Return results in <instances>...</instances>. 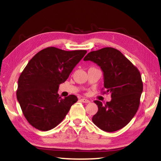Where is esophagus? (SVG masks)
<instances>
[{
	"mask_svg": "<svg viewBox=\"0 0 161 161\" xmlns=\"http://www.w3.org/2000/svg\"><path fill=\"white\" fill-rule=\"evenodd\" d=\"M81 101L83 102V103H90V101L88 100V99H86V98H81Z\"/></svg>",
	"mask_w": 161,
	"mask_h": 161,
	"instance_id": "obj_1",
	"label": "esophagus"
}]
</instances>
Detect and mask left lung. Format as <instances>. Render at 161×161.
Instances as JSON below:
<instances>
[{
    "label": "left lung",
    "mask_w": 161,
    "mask_h": 161,
    "mask_svg": "<svg viewBox=\"0 0 161 161\" xmlns=\"http://www.w3.org/2000/svg\"><path fill=\"white\" fill-rule=\"evenodd\" d=\"M100 67L104 87L111 93V101L103 105L95 101L98 112L92 121L101 130L113 132L129 123L138 110L143 92L141 74L122 53L106 47L89 53L84 58Z\"/></svg>",
    "instance_id": "1"
}]
</instances>
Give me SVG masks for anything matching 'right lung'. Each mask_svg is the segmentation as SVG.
Listing matches in <instances>:
<instances>
[{
  "mask_svg": "<svg viewBox=\"0 0 161 161\" xmlns=\"http://www.w3.org/2000/svg\"><path fill=\"white\" fill-rule=\"evenodd\" d=\"M86 53L85 50L48 47L29 61L19 77L17 98L25 118L36 129L55 127L77 101L75 95L62 98L58 91Z\"/></svg>",
  "mask_w": 161,
  "mask_h": 161,
  "instance_id": "1",
  "label": "right lung"
}]
</instances>
